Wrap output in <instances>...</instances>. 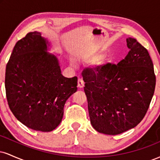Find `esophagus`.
Returning <instances> with one entry per match:
<instances>
[{"mask_svg": "<svg viewBox=\"0 0 160 160\" xmlns=\"http://www.w3.org/2000/svg\"><path fill=\"white\" fill-rule=\"evenodd\" d=\"M78 86L79 88H80V89H81V88H83L84 87V82H83V80H82V79H80V78L78 79Z\"/></svg>", "mask_w": 160, "mask_h": 160, "instance_id": "34e87169", "label": "esophagus"}]
</instances>
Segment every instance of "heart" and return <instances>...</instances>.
Here are the masks:
<instances>
[{"mask_svg":"<svg viewBox=\"0 0 160 160\" xmlns=\"http://www.w3.org/2000/svg\"><path fill=\"white\" fill-rule=\"evenodd\" d=\"M102 57H103V54H102V53H98V54H95V55H92V56H91L89 58V60L90 62H95V61H97V60L100 59V58H102Z\"/></svg>","mask_w":160,"mask_h":160,"instance_id":"1","label":"heart"}]
</instances>
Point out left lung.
<instances>
[{"mask_svg":"<svg viewBox=\"0 0 160 160\" xmlns=\"http://www.w3.org/2000/svg\"><path fill=\"white\" fill-rule=\"evenodd\" d=\"M126 43L129 52L117 65L107 63L82 72L90 122L106 135L135 127L146 114L155 90L148 51L135 38H127Z\"/></svg>","mask_w":160,"mask_h":160,"instance_id":"left-lung-1","label":"left lung"}]
</instances>
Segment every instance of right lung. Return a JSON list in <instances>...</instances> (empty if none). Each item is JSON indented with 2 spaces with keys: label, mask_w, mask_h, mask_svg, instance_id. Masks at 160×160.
<instances>
[{
  "label": "right lung",
  "mask_w": 160,
  "mask_h": 160,
  "mask_svg": "<svg viewBox=\"0 0 160 160\" xmlns=\"http://www.w3.org/2000/svg\"><path fill=\"white\" fill-rule=\"evenodd\" d=\"M47 40L29 32L16 43L7 64L5 89L8 105L27 127L51 132L60 124L67 99L78 90V78H65Z\"/></svg>",
  "instance_id": "1"
}]
</instances>
